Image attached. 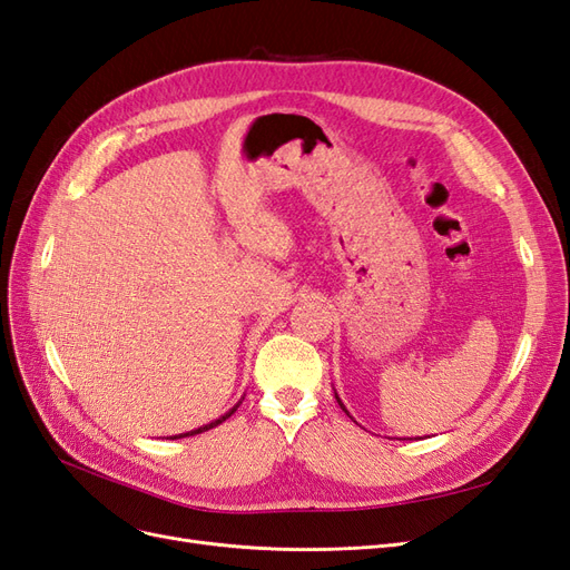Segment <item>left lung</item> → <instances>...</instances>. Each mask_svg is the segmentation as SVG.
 I'll use <instances>...</instances> for the list:
<instances>
[{
	"label": "left lung",
	"mask_w": 570,
	"mask_h": 570,
	"mask_svg": "<svg viewBox=\"0 0 570 570\" xmlns=\"http://www.w3.org/2000/svg\"><path fill=\"white\" fill-rule=\"evenodd\" d=\"M335 400H337V404L342 406V411H344V413H347V416H350V411H347V409H344V404H342V400H340V396H337V392H335Z\"/></svg>",
	"instance_id": "obj_1"
}]
</instances>
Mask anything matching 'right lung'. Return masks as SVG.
Masks as SVG:
<instances>
[{"label":"right lung","mask_w":570,"mask_h":570,"mask_svg":"<svg viewBox=\"0 0 570 570\" xmlns=\"http://www.w3.org/2000/svg\"><path fill=\"white\" fill-rule=\"evenodd\" d=\"M243 400H245V396H243ZM239 404H243V402H237V404H235L230 411L223 413L220 419H216V421H212V423H206V425H202V428H197V430H189V433H180V435H174V440H178V438H189V435H199V433H204V430H212V428H216L218 423H223V421H226V419H230L233 413L237 411V406H239Z\"/></svg>","instance_id":"right-lung-1"}]
</instances>
